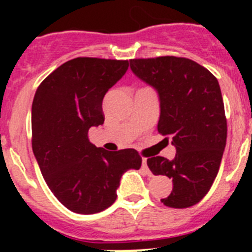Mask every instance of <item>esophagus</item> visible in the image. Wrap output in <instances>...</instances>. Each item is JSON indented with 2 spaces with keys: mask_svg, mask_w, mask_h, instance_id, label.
Returning a JSON list of instances; mask_svg holds the SVG:
<instances>
[{
  "mask_svg": "<svg viewBox=\"0 0 252 252\" xmlns=\"http://www.w3.org/2000/svg\"><path fill=\"white\" fill-rule=\"evenodd\" d=\"M142 169H144L148 174H150V170H149L148 168V160H146V158H142Z\"/></svg>",
  "mask_w": 252,
  "mask_h": 252,
  "instance_id": "esophagus-1",
  "label": "esophagus"
}]
</instances>
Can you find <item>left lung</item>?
<instances>
[{"label":"left lung","instance_id":"1","mask_svg":"<svg viewBox=\"0 0 252 252\" xmlns=\"http://www.w3.org/2000/svg\"><path fill=\"white\" fill-rule=\"evenodd\" d=\"M130 66L158 91V131L170 136L177 149L174 159H148L154 175L173 180V190L161 202L171 208L194 206L212 187L226 146L227 120L217 78L187 58L131 59Z\"/></svg>","mask_w":252,"mask_h":252}]
</instances>
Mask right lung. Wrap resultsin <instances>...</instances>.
<instances>
[{
  "mask_svg": "<svg viewBox=\"0 0 252 252\" xmlns=\"http://www.w3.org/2000/svg\"><path fill=\"white\" fill-rule=\"evenodd\" d=\"M128 60L75 58L41 82L31 108L32 151L58 201L81 215H93L116 201L120 179L140 169L135 149L95 148L88 130L103 124L102 101L126 73Z\"/></svg>",
  "mask_w": 252,
  "mask_h": 252,
  "instance_id": "1",
  "label": "right lung"
}]
</instances>
